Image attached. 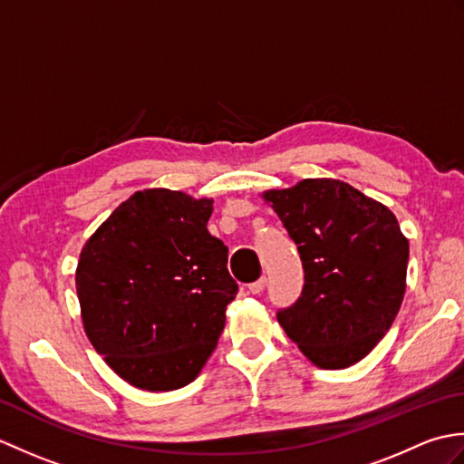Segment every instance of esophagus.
<instances>
[{"label": "esophagus", "mask_w": 464, "mask_h": 464, "mask_svg": "<svg viewBox=\"0 0 464 464\" xmlns=\"http://www.w3.org/2000/svg\"><path fill=\"white\" fill-rule=\"evenodd\" d=\"M265 285H267V277H261L259 281H255V283L249 285V293L259 295V293L265 289Z\"/></svg>", "instance_id": "34e87169"}]
</instances>
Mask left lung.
<instances>
[{"label":"left lung","mask_w":464,"mask_h":464,"mask_svg":"<svg viewBox=\"0 0 464 464\" xmlns=\"http://www.w3.org/2000/svg\"><path fill=\"white\" fill-rule=\"evenodd\" d=\"M301 255L304 287L277 321L319 369H347L391 329L407 289L409 239L387 205L339 179L267 189Z\"/></svg>","instance_id":"1"}]
</instances>
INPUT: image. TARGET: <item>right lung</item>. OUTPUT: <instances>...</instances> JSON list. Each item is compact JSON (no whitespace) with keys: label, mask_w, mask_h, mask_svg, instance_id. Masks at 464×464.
<instances>
[{"label":"right lung","mask_w":464,"mask_h":464,"mask_svg":"<svg viewBox=\"0 0 464 464\" xmlns=\"http://www.w3.org/2000/svg\"><path fill=\"white\" fill-rule=\"evenodd\" d=\"M213 199L135 191L85 241L75 289L87 339L137 389L175 391L217 347L239 287L207 231Z\"/></svg>","instance_id":"add662e5"}]
</instances>
